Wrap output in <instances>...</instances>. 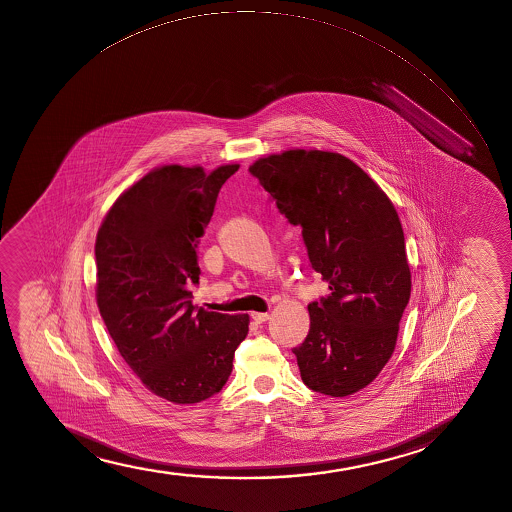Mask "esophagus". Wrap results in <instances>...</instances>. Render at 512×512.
Here are the masks:
<instances>
[{
  "instance_id": "34e87169",
  "label": "esophagus",
  "mask_w": 512,
  "mask_h": 512,
  "mask_svg": "<svg viewBox=\"0 0 512 512\" xmlns=\"http://www.w3.org/2000/svg\"><path fill=\"white\" fill-rule=\"evenodd\" d=\"M251 318L256 321V323H265L270 319V314L268 312H251Z\"/></svg>"
}]
</instances>
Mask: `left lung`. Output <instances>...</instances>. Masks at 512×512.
<instances>
[{
	"mask_svg": "<svg viewBox=\"0 0 512 512\" xmlns=\"http://www.w3.org/2000/svg\"><path fill=\"white\" fill-rule=\"evenodd\" d=\"M249 172L302 227L329 295L311 302V328L292 352L316 393L343 398L369 386L394 352L412 292L400 217L386 193L340 153L287 150Z\"/></svg>",
	"mask_w": 512,
	"mask_h": 512,
	"instance_id": "obj_1",
	"label": "left lung"
}]
</instances>
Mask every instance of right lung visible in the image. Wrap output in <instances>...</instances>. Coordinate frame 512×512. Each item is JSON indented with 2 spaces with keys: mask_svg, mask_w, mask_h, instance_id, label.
Listing matches in <instances>:
<instances>
[{
  "mask_svg": "<svg viewBox=\"0 0 512 512\" xmlns=\"http://www.w3.org/2000/svg\"><path fill=\"white\" fill-rule=\"evenodd\" d=\"M239 169L162 165L119 196L95 241L97 306L124 362L148 391L191 405L224 388L247 314L194 309L196 247L218 191Z\"/></svg>",
  "mask_w": 512,
  "mask_h": 512,
  "instance_id": "add662e5",
  "label": "right lung"
}]
</instances>
